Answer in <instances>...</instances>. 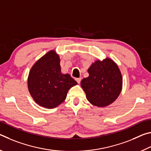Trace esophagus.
I'll list each match as a JSON object with an SVG mask.
<instances>
[{
  "mask_svg": "<svg viewBox=\"0 0 151 151\" xmlns=\"http://www.w3.org/2000/svg\"><path fill=\"white\" fill-rule=\"evenodd\" d=\"M76 82H77V83H78V84H80L81 81V78H76Z\"/></svg>",
  "mask_w": 151,
  "mask_h": 151,
  "instance_id": "1",
  "label": "esophagus"
}]
</instances>
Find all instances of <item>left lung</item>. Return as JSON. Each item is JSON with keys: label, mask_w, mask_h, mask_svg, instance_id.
I'll list each match as a JSON object with an SVG mask.
<instances>
[{"label": "left lung", "mask_w": 151, "mask_h": 151, "mask_svg": "<svg viewBox=\"0 0 151 151\" xmlns=\"http://www.w3.org/2000/svg\"><path fill=\"white\" fill-rule=\"evenodd\" d=\"M89 76L81 81L86 99L94 106H108L121 93L122 75L116 64L110 58L96 60L88 68Z\"/></svg>", "instance_id": "8db88e82"}]
</instances>
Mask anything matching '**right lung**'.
<instances>
[{
	"label": "right lung",
	"mask_w": 151,
	"mask_h": 151,
	"mask_svg": "<svg viewBox=\"0 0 151 151\" xmlns=\"http://www.w3.org/2000/svg\"><path fill=\"white\" fill-rule=\"evenodd\" d=\"M77 83L68 74L61 73L60 58L50 50L37 60L30 69L28 88L40 106L53 109L65 100L67 93Z\"/></svg>",
	"instance_id": "obj_1"
}]
</instances>
